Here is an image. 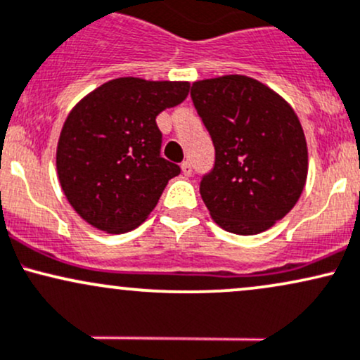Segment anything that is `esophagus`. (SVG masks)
I'll return each instance as SVG.
<instances>
[{
  "instance_id": "esophagus-1",
  "label": "esophagus",
  "mask_w": 360,
  "mask_h": 360,
  "mask_svg": "<svg viewBox=\"0 0 360 360\" xmlns=\"http://www.w3.org/2000/svg\"><path fill=\"white\" fill-rule=\"evenodd\" d=\"M181 173H184L185 176H192L193 169H192L191 161H184V163H181Z\"/></svg>"
}]
</instances>
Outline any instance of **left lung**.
Here are the masks:
<instances>
[{
  "label": "left lung",
  "instance_id": "left-lung-1",
  "mask_svg": "<svg viewBox=\"0 0 360 360\" xmlns=\"http://www.w3.org/2000/svg\"><path fill=\"white\" fill-rule=\"evenodd\" d=\"M191 96L216 149L214 168L200 181L211 217L243 236L272 228L300 200L308 176L296 112L264 83L241 75L195 82Z\"/></svg>",
  "mask_w": 360,
  "mask_h": 360
}]
</instances>
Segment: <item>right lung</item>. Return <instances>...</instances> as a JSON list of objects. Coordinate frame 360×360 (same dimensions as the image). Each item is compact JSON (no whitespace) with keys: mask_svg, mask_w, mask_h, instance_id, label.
<instances>
[{"mask_svg":"<svg viewBox=\"0 0 360 360\" xmlns=\"http://www.w3.org/2000/svg\"><path fill=\"white\" fill-rule=\"evenodd\" d=\"M187 82L117 78L75 105L60 131L56 167L76 212L105 233H127L156 207L180 167L161 158L156 115L188 95Z\"/></svg>","mask_w":360,"mask_h":360,"instance_id":"add662e5","label":"right lung"}]
</instances>
